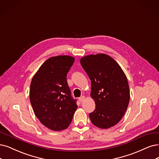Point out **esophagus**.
I'll return each instance as SVG.
<instances>
[{"mask_svg": "<svg viewBox=\"0 0 159 159\" xmlns=\"http://www.w3.org/2000/svg\"><path fill=\"white\" fill-rule=\"evenodd\" d=\"M84 99H85V97L84 96H81L80 98H79V101L80 102H83Z\"/></svg>", "mask_w": 159, "mask_h": 159, "instance_id": "34e87169", "label": "esophagus"}]
</instances>
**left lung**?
<instances>
[{"mask_svg":"<svg viewBox=\"0 0 159 159\" xmlns=\"http://www.w3.org/2000/svg\"><path fill=\"white\" fill-rule=\"evenodd\" d=\"M80 64L91 80V98L96 109L89 114L92 124L102 129L119 123L130 102V89L125 73L113 58L105 54L80 59Z\"/></svg>","mask_w":159,"mask_h":159,"instance_id":"left-lung-1","label":"left lung"}]
</instances>
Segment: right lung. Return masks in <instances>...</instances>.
I'll use <instances>...</instances> for the list:
<instances>
[{
    "label": "right lung",
    "mask_w": 159,
    "mask_h": 159,
    "mask_svg": "<svg viewBox=\"0 0 159 159\" xmlns=\"http://www.w3.org/2000/svg\"><path fill=\"white\" fill-rule=\"evenodd\" d=\"M75 61L70 56L51 57L32 79L29 98L34 115L46 128L61 131L69 127L78 106L70 96L67 74Z\"/></svg>",
    "instance_id": "right-lung-1"
}]
</instances>
